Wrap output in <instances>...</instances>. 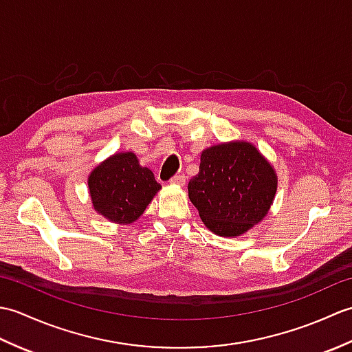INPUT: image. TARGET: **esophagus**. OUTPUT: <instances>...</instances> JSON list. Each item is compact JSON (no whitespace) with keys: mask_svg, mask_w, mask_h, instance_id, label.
<instances>
[{"mask_svg":"<svg viewBox=\"0 0 352 352\" xmlns=\"http://www.w3.org/2000/svg\"><path fill=\"white\" fill-rule=\"evenodd\" d=\"M169 183H172V184H178V186H183L184 183H186V175L184 174H177V175H174L169 180Z\"/></svg>","mask_w":352,"mask_h":352,"instance_id":"34e87169","label":"esophagus"}]
</instances>
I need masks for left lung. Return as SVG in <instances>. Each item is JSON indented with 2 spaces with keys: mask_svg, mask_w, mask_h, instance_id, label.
Listing matches in <instances>:
<instances>
[{
  "mask_svg": "<svg viewBox=\"0 0 352 352\" xmlns=\"http://www.w3.org/2000/svg\"><path fill=\"white\" fill-rule=\"evenodd\" d=\"M189 198L214 234H243L265 218L276 177L256 146L231 142L206 149L199 172L189 182Z\"/></svg>",
  "mask_w": 352,
  "mask_h": 352,
  "instance_id": "obj_1",
  "label": "left lung"
}]
</instances>
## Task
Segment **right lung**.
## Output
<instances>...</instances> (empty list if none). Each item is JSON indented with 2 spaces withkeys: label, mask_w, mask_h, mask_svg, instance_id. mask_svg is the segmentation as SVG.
I'll use <instances>...</instances> for the list:
<instances>
[{
  "label": "right lung",
  "mask_w": 352,
  "mask_h": 352,
  "mask_svg": "<svg viewBox=\"0 0 352 352\" xmlns=\"http://www.w3.org/2000/svg\"><path fill=\"white\" fill-rule=\"evenodd\" d=\"M162 186L133 153L115 154L89 177L95 210L118 223H131L145 212Z\"/></svg>",
  "instance_id": "obj_1"
}]
</instances>
